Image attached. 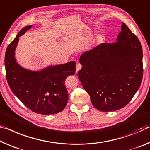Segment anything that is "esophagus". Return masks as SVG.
<instances>
[{"label":"esophagus","mask_w":150,"mask_h":150,"mask_svg":"<svg viewBox=\"0 0 150 150\" xmlns=\"http://www.w3.org/2000/svg\"><path fill=\"white\" fill-rule=\"evenodd\" d=\"M81 67H82V66L80 63H77V65H76V73H77L78 71H79L81 69Z\"/></svg>","instance_id":"1"}]
</instances>
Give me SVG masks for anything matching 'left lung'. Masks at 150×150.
Listing matches in <instances>:
<instances>
[{"label": "left lung", "instance_id": "8db88e82", "mask_svg": "<svg viewBox=\"0 0 150 150\" xmlns=\"http://www.w3.org/2000/svg\"><path fill=\"white\" fill-rule=\"evenodd\" d=\"M117 41L101 43L81 55L78 77L95 108L112 111L132 100L143 77V51L137 37L122 23Z\"/></svg>", "mask_w": 150, "mask_h": 150}]
</instances>
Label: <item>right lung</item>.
I'll return each mask as SVG.
<instances>
[{"label":"right lung","mask_w":150,"mask_h":150,"mask_svg":"<svg viewBox=\"0 0 150 150\" xmlns=\"http://www.w3.org/2000/svg\"><path fill=\"white\" fill-rule=\"evenodd\" d=\"M31 27L30 25L22 28L7 47L4 59L7 81L13 93L33 112L42 115L57 113L67 104L65 80L75 74L76 64L71 61L38 71L21 67L15 59V50L18 38Z\"/></svg>","instance_id":"obj_1"}]
</instances>
